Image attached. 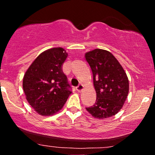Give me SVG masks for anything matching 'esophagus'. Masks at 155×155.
<instances>
[{
  "instance_id": "esophagus-1",
  "label": "esophagus",
  "mask_w": 155,
  "mask_h": 155,
  "mask_svg": "<svg viewBox=\"0 0 155 155\" xmlns=\"http://www.w3.org/2000/svg\"><path fill=\"white\" fill-rule=\"evenodd\" d=\"M76 90H77L78 92H81V90H82L84 89V86L82 84H79L78 85L77 87H76Z\"/></svg>"
}]
</instances>
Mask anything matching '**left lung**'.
Masks as SVG:
<instances>
[{
	"label": "left lung",
	"instance_id": "8db88e82",
	"mask_svg": "<svg viewBox=\"0 0 155 155\" xmlns=\"http://www.w3.org/2000/svg\"><path fill=\"white\" fill-rule=\"evenodd\" d=\"M93 75L96 102L87 111L95 118L105 119L120 111L129 92L126 73L109 51L96 49L85 54Z\"/></svg>",
	"mask_w": 155,
	"mask_h": 155
}]
</instances>
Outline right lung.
Here are the masks:
<instances>
[{
    "instance_id": "1",
    "label": "right lung",
    "mask_w": 155,
    "mask_h": 155,
    "mask_svg": "<svg viewBox=\"0 0 155 155\" xmlns=\"http://www.w3.org/2000/svg\"><path fill=\"white\" fill-rule=\"evenodd\" d=\"M67 57L61 47L44 51L24 75L22 87L26 99L39 114L49 116L60 111L72 92L63 71Z\"/></svg>"
}]
</instances>
